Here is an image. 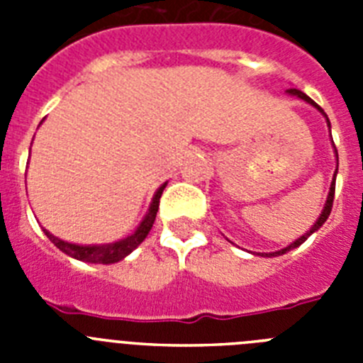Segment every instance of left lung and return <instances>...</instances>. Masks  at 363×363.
<instances>
[{"label":"left lung","instance_id":"left-lung-1","mask_svg":"<svg viewBox=\"0 0 363 363\" xmlns=\"http://www.w3.org/2000/svg\"><path fill=\"white\" fill-rule=\"evenodd\" d=\"M287 92H289V94H293V96H298V98H301V99H303V101H307V104H311V105H313V107H316V108H318L320 112H322L323 116L327 118V114H325V112H323V108L320 107V105L314 104L313 99H311L309 96H307V94H303V92L298 91V89H289V91H287ZM327 127H329V129H331V123H329V118H327ZM335 150H336V149H335ZM336 156H338V152H336ZM336 171H338V169H336ZM335 184H336V172H335V179H333V184H331V191H329V196H327L325 207H323V213L320 214V218H318V220H316V223H314V225H313V229H311L309 233L303 234V236H301V238H298L296 242H294V243H291L289 247H285V249H281V251H278V252H272V255H269V256H280V255H285V252L291 251V249H294V247L301 245V243L306 242V240L309 238V236H311V234L314 233V230H318L320 227H322L323 223H325V220H327V218H329V214H331L333 201H335Z\"/></svg>","mask_w":363,"mask_h":363}]
</instances>
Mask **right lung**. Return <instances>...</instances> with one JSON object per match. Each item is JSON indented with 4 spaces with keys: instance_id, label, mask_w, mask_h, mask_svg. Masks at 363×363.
Returning a JSON list of instances; mask_svg holds the SVG:
<instances>
[{
    "instance_id": "right-lung-1",
    "label": "right lung",
    "mask_w": 363,
    "mask_h": 363,
    "mask_svg": "<svg viewBox=\"0 0 363 363\" xmlns=\"http://www.w3.org/2000/svg\"><path fill=\"white\" fill-rule=\"evenodd\" d=\"M165 185L167 184H163L162 187L158 189V192L154 194L149 213H147V216L143 218V221L140 223L136 233L130 234L129 238L120 240V242L116 243H108V245H76V243H69L56 238V236H52L47 229L43 230L45 234H47V238H49L50 242L60 249V251L72 256V258L82 259V262H91V264H116V262L123 259L127 255H130V252H133L134 249H136V247L147 238V234H149L150 227H152L154 220H156L160 198H162V192L163 189H165Z\"/></svg>"
}]
</instances>
